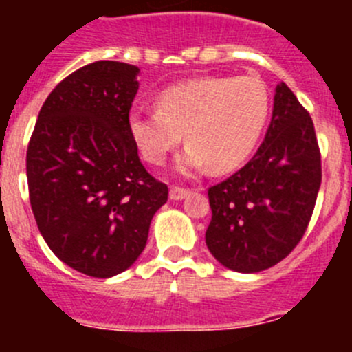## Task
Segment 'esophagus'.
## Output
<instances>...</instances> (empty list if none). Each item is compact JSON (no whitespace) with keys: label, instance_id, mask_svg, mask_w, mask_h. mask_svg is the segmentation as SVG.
Segmentation results:
<instances>
[{"label":"esophagus","instance_id":"esophagus-1","mask_svg":"<svg viewBox=\"0 0 352 352\" xmlns=\"http://www.w3.org/2000/svg\"><path fill=\"white\" fill-rule=\"evenodd\" d=\"M188 194H190L188 188H183V186H173L169 192V197L173 199V201H182V199H185Z\"/></svg>","mask_w":352,"mask_h":352}]
</instances>
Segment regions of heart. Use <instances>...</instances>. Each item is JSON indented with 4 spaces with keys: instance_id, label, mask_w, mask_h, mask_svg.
<instances>
[{
    "instance_id": "1",
    "label": "heart",
    "mask_w": 352,
    "mask_h": 352,
    "mask_svg": "<svg viewBox=\"0 0 352 352\" xmlns=\"http://www.w3.org/2000/svg\"><path fill=\"white\" fill-rule=\"evenodd\" d=\"M158 109H138L129 118L130 133L142 157L160 166L182 142L188 146L176 169L190 174L210 166L227 173L256 148L270 116V93L257 77H201L173 84L157 98Z\"/></svg>"
}]
</instances>
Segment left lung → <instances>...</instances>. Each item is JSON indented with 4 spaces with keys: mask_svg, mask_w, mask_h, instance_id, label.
I'll list each match as a JSON object with an SVG mask.
<instances>
[{
    "mask_svg": "<svg viewBox=\"0 0 352 352\" xmlns=\"http://www.w3.org/2000/svg\"><path fill=\"white\" fill-rule=\"evenodd\" d=\"M321 151L307 109L280 82L264 142L247 166L208 190L206 245L226 268L268 270L309 227L321 186Z\"/></svg>",
    "mask_w": 352,
    "mask_h": 352,
    "instance_id": "1",
    "label": "left lung"
}]
</instances>
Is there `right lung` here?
<instances>
[{
    "mask_svg": "<svg viewBox=\"0 0 352 352\" xmlns=\"http://www.w3.org/2000/svg\"><path fill=\"white\" fill-rule=\"evenodd\" d=\"M139 68L95 61L65 77L40 109L26 153L30 203L54 256L88 276L132 266L167 185L139 160L129 126Z\"/></svg>",
    "mask_w": 352,
    "mask_h": 352,
    "instance_id": "1",
    "label": "right lung"
}]
</instances>
